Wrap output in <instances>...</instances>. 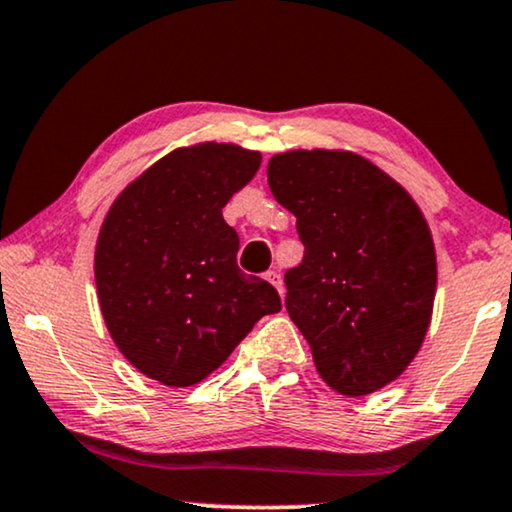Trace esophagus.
<instances>
[{
    "label": "esophagus",
    "mask_w": 512,
    "mask_h": 512,
    "mask_svg": "<svg viewBox=\"0 0 512 512\" xmlns=\"http://www.w3.org/2000/svg\"><path fill=\"white\" fill-rule=\"evenodd\" d=\"M264 278H266V280H269V283H271L273 287H276V290H278L280 294H283V278H280V273H278L276 269L266 271V273H264Z\"/></svg>",
    "instance_id": "34e87169"
}]
</instances>
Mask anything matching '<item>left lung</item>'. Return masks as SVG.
<instances>
[{
	"mask_svg": "<svg viewBox=\"0 0 512 512\" xmlns=\"http://www.w3.org/2000/svg\"><path fill=\"white\" fill-rule=\"evenodd\" d=\"M266 176L304 243L285 271V308L318 373L348 397L380 390L413 362L431 320L436 253L420 208L352 153L292 150Z\"/></svg>",
	"mask_w": 512,
	"mask_h": 512,
	"instance_id": "obj_1",
	"label": "left lung"
}]
</instances>
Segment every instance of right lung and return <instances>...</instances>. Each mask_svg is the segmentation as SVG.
I'll list each match as a JSON object with an SVG mask.
<instances>
[{"label": "right lung", "mask_w": 512, "mask_h": 512, "mask_svg": "<svg viewBox=\"0 0 512 512\" xmlns=\"http://www.w3.org/2000/svg\"><path fill=\"white\" fill-rule=\"evenodd\" d=\"M259 162L232 143L178 148L106 215L95 253L106 327L122 355L164 385L204 380L283 306L276 287L239 269V234L222 218Z\"/></svg>", "instance_id": "1"}]
</instances>
